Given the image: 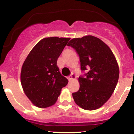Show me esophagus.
<instances>
[{"mask_svg":"<svg viewBox=\"0 0 134 134\" xmlns=\"http://www.w3.org/2000/svg\"><path fill=\"white\" fill-rule=\"evenodd\" d=\"M76 74H74V73H72V74L70 75V76H69V77H67V79H68V80H69V81H72V79H76Z\"/></svg>","mask_w":134,"mask_h":134,"instance_id":"esophagus-1","label":"esophagus"}]
</instances>
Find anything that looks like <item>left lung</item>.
<instances>
[{
    "instance_id": "1",
    "label": "left lung",
    "mask_w": 134,
    "mask_h": 134,
    "mask_svg": "<svg viewBox=\"0 0 134 134\" xmlns=\"http://www.w3.org/2000/svg\"><path fill=\"white\" fill-rule=\"evenodd\" d=\"M78 53L82 70L89 69L85 77L78 79L80 87L72 93L74 100L84 110L102 107L114 92L119 77V67L110 47L91 35L73 38L69 42Z\"/></svg>"
}]
</instances>
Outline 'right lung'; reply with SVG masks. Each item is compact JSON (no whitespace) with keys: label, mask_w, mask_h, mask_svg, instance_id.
<instances>
[{"label":"right lung","mask_w":134,"mask_h":134,"mask_svg":"<svg viewBox=\"0 0 134 134\" xmlns=\"http://www.w3.org/2000/svg\"><path fill=\"white\" fill-rule=\"evenodd\" d=\"M70 38L48 37L41 40L23 63L21 83L24 93L36 107L53 105L68 80L62 76L57 62Z\"/></svg>","instance_id":"1"}]
</instances>
